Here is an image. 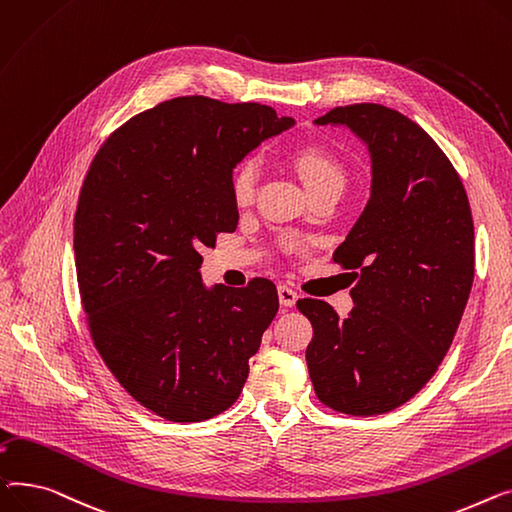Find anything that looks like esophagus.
I'll return each instance as SVG.
<instances>
[{
  "mask_svg": "<svg viewBox=\"0 0 512 512\" xmlns=\"http://www.w3.org/2000/svg\"><path fill=\"white\" fill-rule=\"evenodd\" d=\"M297 291L295 289H291V287H287V285H279V302H281V306H285V308H293L295 306V302H297Z\"/></svg>",
  "mask_w": 512,
  "mask_h": 512,
  "instance_id": "34e87169",
  "label": "esophagus"
}]
</instances>
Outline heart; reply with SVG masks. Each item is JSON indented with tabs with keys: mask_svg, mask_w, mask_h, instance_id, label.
I'll return each mask as SVG.
<instances>
[{
	"mask_svg": "<svg viewBox=\"0 0 512 512\" xmlns=\"http://www.w3.org/2000/svg\"><path fill=\"white\" fill-rule=\"evenodd\" d=\"M295 169L302 177L306 188L316 194L322 190H343L345 186V167L322 144H306L293 155ZM258 186V163L248 157L239 163L231 173V196L237 206H248L254 200Z\"/></svg>",
	"mask_w": 512,
	"mask_h": 512,
	"instance_id": "heart-1",
	"label": "heart"
}]
</instances>
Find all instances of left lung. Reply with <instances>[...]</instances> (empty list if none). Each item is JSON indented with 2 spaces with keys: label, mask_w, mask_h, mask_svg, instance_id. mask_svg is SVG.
<instances>
[{
  "label": "left lung",
  "mask_w": 512,
  "mask_h": 512,
  "mask_svg": "<svg viewBox=\"0 0 512 512\" xmlns=\"http://www.w3.org/2000/svg\"><path fill=\"white\" fill-rule=\"evenodd\" d=\"M368 144L372 194L333 260L357 270L353 310L299 299L312 322L306 362L316 397L347 415H380L415 397L455 339L475 273L467 192L426 130L376 103L330 109Z\"/></svg>",
  "instance_id": "8db88e82"
}]
</instances>
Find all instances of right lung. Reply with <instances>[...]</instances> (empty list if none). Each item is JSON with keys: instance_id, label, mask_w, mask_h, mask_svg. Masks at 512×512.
Listing matches in <instances>:
<instances>
[{"instance_id": "add662e5", "label": "right lung", "mask_w": 512, "mask_h": 512, "mask_svg": "<svg viewBox=\"0 0 512 512\" xmlns=\"http://www.w3.org/2000/svg\"><path fill=\"white\" fill-rule=\"evenodd\" d=\"M289 126L268 105L177 97L119 126L86 171L74 256L90 337L130 397L169 422L229 409L277 316L268 279L206 289L198 250L237 227L233 167Z\"/></svg>"}]
</instances>
